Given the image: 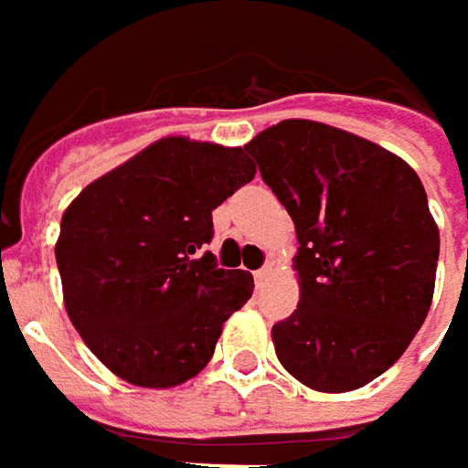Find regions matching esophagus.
<instances>
[{"instance_id":"obj_1","label":"esophagus","mask_w":468,"mask_h":468,"mask_svg":"<svg viewBox=\"0 0 468 468\" xmlns=\"http://www.w3.org/2000/svg\"><path fill=\"white\" fill-rule=\"evenodd\" d=\"M268 276H271V265H262V268H258V271H255V283H258V286H262V283L268 281Z\"/></svg>"}]
</instances>
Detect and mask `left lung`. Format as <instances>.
I'll list each match as a JSON object with an SVG mask.
<instances>
[{"label":"left lung","instance_id":"8db88e82","mask_svg":"<svg viewBox=\"0 0 468 468\" xmlns=\"http://www.w3.org/2000/svg\"><path fill=\"white\" fill-rule=\"evenodd\" d=\"M297 226L299 304L273 325L299 383L346 393L383 375L422 328L441 255L427 192L399 155L310 119L250 140Z\"/></svg>","mask_w":468,"mask_h":468}]
</instances>
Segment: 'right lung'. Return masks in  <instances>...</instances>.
Segmentation results:
<instances>
[{"mask_svg":"<svg viewBox=\"0 0 468 468\" xmlns=\"http://www.w3.org/2000/svg\"><path fill=\"white\" fill-rule=\"evenodd\" d=\"M252 176L244 148L164 137L64 210V307L122 380L171 388L195 378L229 314L252 297V276L218 268L206 250L213 210Z\"/></svg>","mask_w":468,"mask_h":468,"instance_id":"1","label":"right lung"}]
</instances>
